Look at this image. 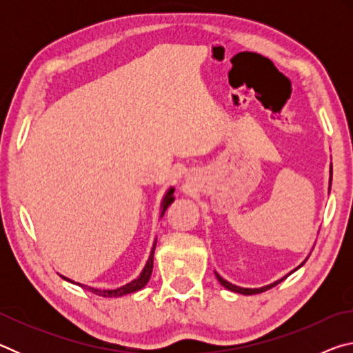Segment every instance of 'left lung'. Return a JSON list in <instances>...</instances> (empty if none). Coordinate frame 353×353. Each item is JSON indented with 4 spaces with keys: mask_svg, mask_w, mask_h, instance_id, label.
Instances as JSON below:
<instances>
[{
    "mask_svg": "<svg viewBox=\"0 0 353 353\" xmlns=\"http://www.w3.org/2000/svg\"><path fill=\"white\" fill-rule=\"evenodd\" d=\"M330 176H332V168H330ZM330 183H332V177H330ZM302 266V265H301ZM290 276V274H288ZM286 276V277H288ZM286 277H283V279H286ZM216 279L219 280V283L224 286V288H227V290H230V291H235V292H240V294H244V296H249V294H259V292H263V291H268V290H271L272 286H276V285H279L280 282H282L283 279H280V280H277V282H274V283H271V285H266V286H263V288H241V286H236V285H232L230 282H227V280H224L223 277L219 276V274H216Z\"/></svg>",
    "mask_w": 353,
    "mask_h": 353,
    "instance_id": "1",
    "label": "left lung"
}]
</instances>
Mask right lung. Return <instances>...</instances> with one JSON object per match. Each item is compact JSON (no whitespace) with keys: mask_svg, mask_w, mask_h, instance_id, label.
Segmentation results:
<instances>
[{"mask_svg":"<svg viewBox=\"0 0 353 353\" xmlns=\"http://www.w3.org/2000/svg\"><path fill=\"white\" fill-rule=\"evenodd\" d=\"M172 193H174V188H170L168 193L165 194L163 202H162V216L165 214L166 208H168V207L171 205V202L174 201V198H172ZM155 243H157V241H155ZM155 243H154V246H152L151 255H149V260H148V263H146L145 270L141 271L139 279L132 280V282H130V283L124 285V286H121V288H117V290H98V288H92V286H83V285H81V283H77V285H81V286H83V288H85V290L92 291L93 294H98V296H103V297H119V296L129 294V292H135V291L141 290L143 286H145V285L148 283V280H149V277H151V274H152V263H154ZM63 279H67V277H63ZM67 280H68V279H67Z\"/></svg>","mask_w":353,"mask_h":353,"instance_id":"add662e5","label":"right lung"}]
</instances>
